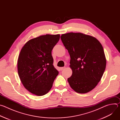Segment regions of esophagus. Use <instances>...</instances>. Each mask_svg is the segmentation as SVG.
<instances>
[{
	"instance_id": "34e87169",
	"label": "esophagus",
	"mask_w": 120,
	"mask_h": 120,
	"mask_svg": "<svg viewBox=\"0 0 120 120\" xmlns=\"http://www.w3.org/2000/svg\"><path fill=\"white\" fill-rule=\"evenodd\" d=\"M65 68V67H60V70H64Z\"/></svg>"
}]
</instances>
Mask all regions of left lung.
Masks as SVG:
<instances>
[{"label": "left lung", "mask_w": 120, "mask_h": 120, "mask_svg": "<svg viewBox=\"0 0 120 120\" xmlns=\"http://www.w3.org/2000/svg\"><path fill=\"white\" fill-rule=\"evenodd\" d=\"M61 40L70 56L71 76L67 81L80 94L94 89L105 71L106 59L100 42L94 37L81 33L62 34Z\"/></svg>", "instance_id": "obj_1"}]
</instances>
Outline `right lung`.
<instances>
[{
  "mask_svg": "<svg viewBox=\"0 0 120 120\" xmlns=\"http://www.w3.org/2000/svg\"><path fill=\"white\" fill-rule=\"evenodd\" d=\"M59 39V34L40 36L28 41L20 51L18 60L20 79L25 88L36 95L46 94L58 75L51 52Z\"/></svg>",
  "mask_w": 120,
  "mask_h": 120,
  "instance_id": "add662e5",
  "label": "right lung"
}]
</instances>
